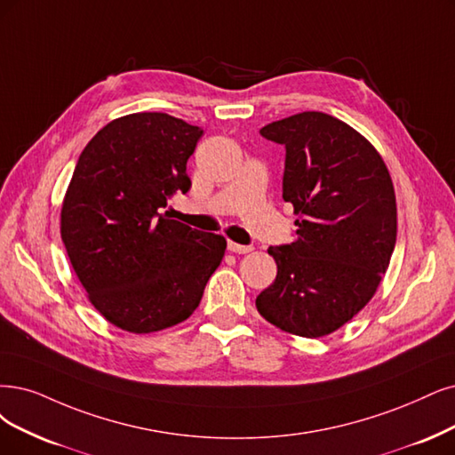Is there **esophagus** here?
<instances>
[{
    "label": "esophagus",
    "mask_w": 455,
    "mask_h": 455,
    "mask_svg": "<svg viewBox=\"0 0 455 455\" xmlns=\"http://www.w3.org/2000/svg\"><path fill=\"white\" fill-rule=\"evenodd\" d=\"M228 251H232V253H238V255H245V253H251V251H253V247L228 242Z\"/></svg>",
    "instance_id": "esophagus-1"
}]
</instances>
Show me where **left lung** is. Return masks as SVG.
<instances>
[{"instance_id": "1", "label": "left lung", "mask_w": 455, "mask_h": 455, "mask_svg": "<svg viewBox=\"0 0 455 455\" xmlns=\"http://www.w3.org/2000/svg\"><path fill=\"white\" fill-rule=\"evenodd\" d=\"M287 149L283 200L298 238L270 247L277 275L257 309L283 331L323 338L377 292L395 247L394 183L365 137L324 112H301L260 129Z\"/></svg>"}]
</instances>
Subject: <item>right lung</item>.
<instances>
[{
  "instance_id": "1",
  "label": "right lung",
  "mask_w": 455,
  "mask_h": 455,
  "mask_svg": "<svg viewBox=\"0 0 455 455\" xmlns=\"http://www.w3.org/2000/svg\"><path fill=\"white\" fill-rule=\"evenodd\" d=\"M202 131L163 112L117 117L84 148L61 206V240L93 307L131 333L176 326L198 307L227 240L164 212L188 193Z\"/></svg>"
}]
</instances>
